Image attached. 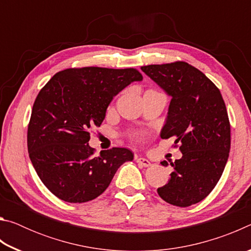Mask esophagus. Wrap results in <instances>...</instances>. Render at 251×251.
Returning a JSON list of instances; mask_svg holds the SVG:
<instances>
[{
	"label": "esophagus",
	"instance_id": "34e87169",
	"mask_svg": "<svg viewBox=\"0 0 251 251\" xmlns=\"http://www.w3.org/2000/svg\"><path fill=\"white\" fill-rule=\"evenodd\" d=\"M136 161H137L139 165H142V166H144V167H150L151 165V161L146 158H144V157H137V158H136Z\"/></svg>",
	"mask_w": 251,
	"mask_h": 251
}]
</instances>
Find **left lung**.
I'll return each mask as SVG.
<instances>
[{
	"label": "left lung",
	"mask_w": 251,
	"mask_h": 251,
	"mask_svg": "<svg viewBox=\"0 0 251 251\" xmlns=\"http://www.w3.org/2000/svg\"><path fill=\"white\" fill-rule=\"evenodd\" d=\"M141 69L172 97L160 137H176L182 154L171 163V179L157 193L171 205L192 206L210 194L227 164L230 124L226 105L217 86L188 63Z\"/></svg>",
	"instance_id": "obj_1"
}]
</instances>
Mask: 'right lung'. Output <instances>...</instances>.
Instances as JSON below:
<instances>
[{"instance_id":"obj_1","label":"right lung","mask_w":251,"mask_h":251,"mask_svg":"<svg viewBox=\"0 0 251 251\" xmlns=\"http://www.w3.org/2000/svg\"><path fill=\"white\" fill-rule=\"evenodd\" d=\"M142 79L135 69H67L40 91L27 128V150L40 179L55 196L67 202L93 201L121 165L133 160V152L121 147L93 156L88 141L114 96Z\"/></svg>"}]
</instances>
